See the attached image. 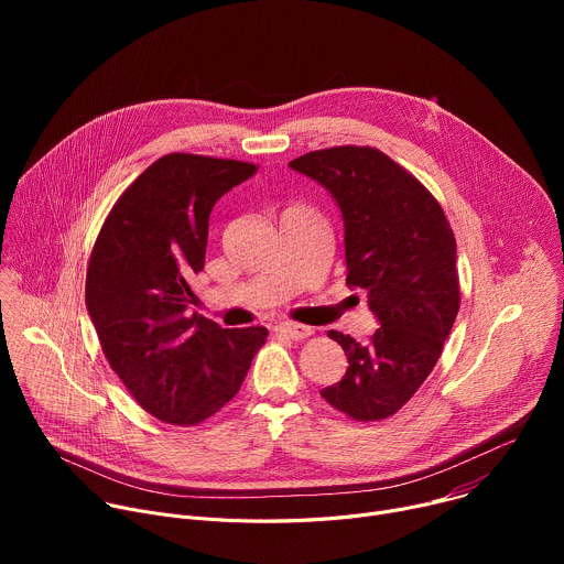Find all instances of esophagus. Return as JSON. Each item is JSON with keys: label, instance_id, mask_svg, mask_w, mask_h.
Returning <instances> with one entry per match:
<instances>
[{"label": "esophagus", "instance_id": "34e87169", "mask_svg": "<svg viewBox=\"0 0 564 564\" xmlns=\"http://www.w3.org/2000/svg\"><path fill=\"white\" fill-rule=\"evenodd\" d=\"M279 335L292 339V341H301V339H307L314 330L307 328V326H301V324H290V321H285V324H281L279 328Z\"/></svg>", "mask_w": 564, "mask_h": 564}]
</instances>
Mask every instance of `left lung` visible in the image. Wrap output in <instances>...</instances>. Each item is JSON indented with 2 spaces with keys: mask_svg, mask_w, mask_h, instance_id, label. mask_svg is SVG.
I'll list each match as a JSON object with an SVG mask.
<instances>
[{
  "mask_svg": "<svg viewBox=\"0 0 564 564\" xmlns=\"http://www.w3.org/2000/svg\"><path fill=\"white\" fill-rule=\"evenodd\" d=\"M290 167L326 187L341 209L346 283L379 321L359 344L330 330L346 357L341 381L321 390L357 422L394 415L435 368L459 310L457 246L431 192L372 147L310 151Z\"/></svg>",
  "mask_w": 564,
  "mask_h": 564,
  "instance_id": "8db88e82",
  "label": "left lung"
}]
</instances>
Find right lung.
I'll use <instances>...</instances> for the list:
<instances>
[{"instance_id": "add662e5", "label": "right lung", "mask_w": 564, "mask_h": 564, "mask_svg": "<svg viewBox=\"0 0 564 564\" xmlns=\"http://www.w3.org/2000/svg\"><path fill=\"white\" fill-rule=\"evenodd\" d=\"M240 160L170 153L147 167L109 212L87 270V310L105 357L160 422L194 426L243 383L268 339L263 326L220 328L189 316L205 268L209 214L257 174Z\"/></svg>"}]
</instances>
